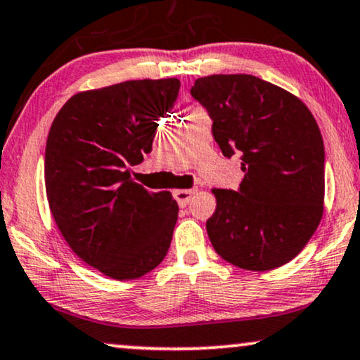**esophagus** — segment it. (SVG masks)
I'll use <instances>...</instances> for the list:
<instances>
[{"instance_id":"esophagus-1","label":"esophagus","mask_w":360,"mask_h":360,"mask_svg":"<svg viewBox=\"0 0 360 360\" xmlns=\"http://www.w3.org/2000/svg\"><path fill=\"white\" fill-rule=\"evenodd\" d=\"M195 189H178L174 191V199L176 202H178L179 207H186L187 204H189V200L192 199V195L195 194Z\"/></svg>"}]
</instances>
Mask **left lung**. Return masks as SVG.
Returning <instances> with one entry per match:
<instances>
[{
	"mask_svg": "<svg viewBox=\"0 0 360 360\" xmlns=\"http://www.w3.org/2000/svg\"><path fill=\"white\" fill-rule=\"evenodd\" d=\"M191 94L212 119L221 153L240 155L245 173L236 191L214 189L212 246L246 271L283 266L323 215L325 145L316 120L300 99L252 75L199 78Z\"/></svg>",
	"mask_w": 360,
	"mask_h": 360,
	"instance_id": "8db88e82",
	"label": "left lung"
}]
</instances>
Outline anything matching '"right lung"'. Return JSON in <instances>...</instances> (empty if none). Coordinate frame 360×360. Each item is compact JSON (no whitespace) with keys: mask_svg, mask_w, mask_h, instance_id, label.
Masks as SVG:
<instances>
[{"mask_svg":"<svg viewBox=\"0 0 360 360\" xmlns=\"http://www.w3.org/2000/svg\"><path fill=\"white\" fill-rule=\"evenodd\" d=\"M179 79H134L78 93L55 117L45 146L50 210L70 248L103 274L130 281L169 250L178 204L131 181Z\"/></svg>","mask_w":360,"mask_h":360,"instance_id":"add662e5","label":"right lung"}]
</instances>
